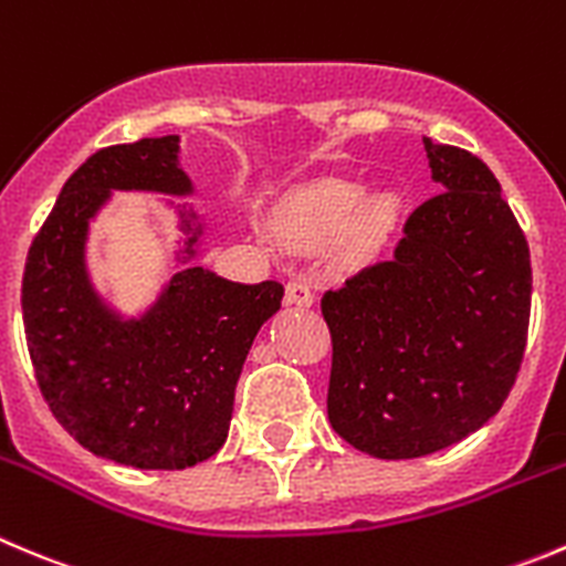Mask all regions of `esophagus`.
<instances>
[{"label":"esophagus","mask_w":566,"mask_h":566,"mask_svg":"<svg viewBox=\"0 0 566 566\" xmlns=\"http://www.w3.org/2000/svg\"><path fill=\"white\" fill-rule=\"evenodd\" d=\"M284 301L290 306H298V310H306V306L315 304V293L310 290L306 282H287V290H284Z\"/></svg>","instance_id":"1"}]
</instances>
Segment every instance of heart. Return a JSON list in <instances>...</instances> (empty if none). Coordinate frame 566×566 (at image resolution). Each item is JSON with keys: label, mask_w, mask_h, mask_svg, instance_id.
<instances>
[{"label": "heart", "mask_w": 566, "mask_h": 566, "mask_svg": "<svg viewBox=\"0 0 566 566\" xmlns=\"http://www.w3.org/2000/svg\"><path fill=\"white\" fill-rule=\"evenodd\" d=\"M276 223L290 243L321 249L334 240L343 265H365L387 245L398 205L389 196L365 199V188L348 179H315L284 199Z\"/></svg>", "instance_id": "b5f03b06"}]
</instances>
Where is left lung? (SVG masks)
<instances>
[{"label":"left lung","instance_id":"obj_1","mask_svg":"<svg viewBox=\"0 0 566 566\" xmlns=\"http://www.w3.org/2000/svg\"><path fill=\"white\" fill-rule=\"evenodd\" d=\"M442 193L395 256L321 301L332 332L328 420L376 459H417L479 431L517 381L531 317L528 240L470 151L422 137Z\"/></svg>","mask_w":566,"mask_h":566}]
</instances>
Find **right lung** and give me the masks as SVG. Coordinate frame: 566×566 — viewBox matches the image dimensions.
<instances>
[{
  "mask_svg": "<svg viewBox=\"0 0 566 566\" xmlns=\"http://www.w3.org/2000/svg\"><path fill=\"white\" fill-rule=\"evenodd\" d=\"M109 190L188 196L179 137L98 149L60 190L21 282L35 381L60 426L96 457L140 470L193 468L227 442L240 370L284 287L188 268L144 317L120 321L85 268L87 223ZM190 218L185 254L193 256L201 227Z\"/></svg>",
  "mask_w": 566,
  "mask_h": 566,
  "instance_id": "obj_1",
  "label": "right lung"
}]
</instances>
